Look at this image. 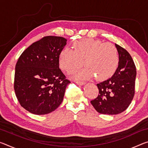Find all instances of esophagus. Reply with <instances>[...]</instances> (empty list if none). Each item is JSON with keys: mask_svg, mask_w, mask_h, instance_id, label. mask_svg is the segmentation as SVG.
Returning a JSON list of instances; mask_svg holds the SVG:
<instances>
[{"mask_svg": "<svg viewBox=\"0 0 148 148\" xmlns=\"http://www.w3.org/2000/svg\"><path fill=\"white\" fill-rule=\"evenodd\" d=\"M75 83H76L77 85H79V86H83V85L86 84L84 82L82 81H75Z\"/></svg>", "mask_w": 148, "mask_h": 148, "instance_id": "34e87169", "label": "esophagus"}]
</instances>
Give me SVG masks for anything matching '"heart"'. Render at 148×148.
Listing matches in <instances>:
<instances>
[{"label": "heart", "instance_id": "1", "mask_svg": "<svg viewBox=\"0 0 148 148\" xmlns=\"http://www.w3.org/2000/svg\"><path fill=\"white\" fill-rule=\"evenodd\" d=\"M74 50L66 47L59 56L61 68L72 74L83 65L87 68L77 74L79 78H91L94 75L98 80L111 77L118 67V50L113 44L92 38L82 39L73 42Z\"/></svg>", "mask_w": 148, "mask_h": 148}]
</instances>
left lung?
I'll return each instance as SVG.
<instances>
[{
	"label": "left lung",
	"mask_w": 148,
	"mask_h": 148,
	"mask_svg": "<svg viewBox=\"0 0 148 148\" xmlns=\"http://www.w3.org/2000/svg\"><path fill=\"white\" fill-rule=\"evenodd\" d=\"M119 62L113 76L97 84L99 95L91 103L100 114L116 115L129 107L135 92L136 69L132 57L123 47L116 44Z\"/></svg>",
	"instance_id": "obj_1"
}]
</instances>
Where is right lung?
I'll list each match as a JSON object with an SVG mask.
<instances>
[{
  "mask_svg": "<svg viewBox=\"0 0 148 148\" xmlns=\"http://www.w3.org/2000/svg\"><path fill=\"white\" fill-rule=\"evenodd\" d=\"M66 44L63 37L44 36L27 47L17 60L15 93L20 105L32 114H49L62 102L71 83L59 69L60 53Z\"/></svg>",
  "mask_w": 148,
  "mask_h": 148,
  "instance_id": "right-lung-1",
  "label": "right lung"
}]
</instances>
